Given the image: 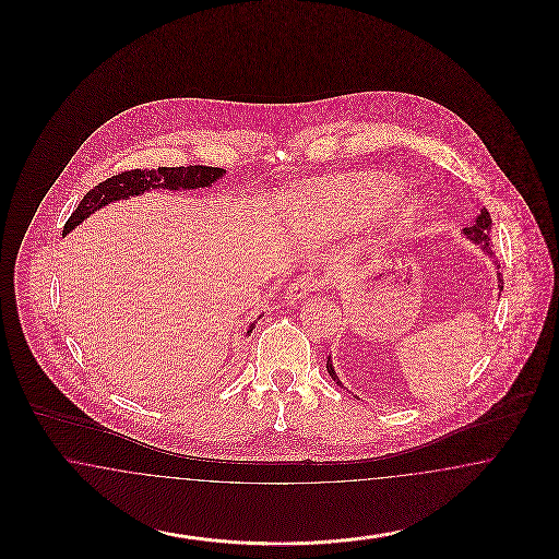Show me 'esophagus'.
Instances as JSON below:
<instances>
[{
    "label": "esophagus",
    "mask_w": 559,
    "mask_h": 559,
    "mask_svg": "<svg viewBox=\"0 0 559 559\" xmlns=\"http://www.w3.org/2000/svg\"><path fill=\"white\" fill-rule=\"evenodd\" d=\"M326 285V276L317 274V272H306L301 276H297L287 287V299H301L308 293L319 292L320 287Z\"/></svg>",
    "instance_id": "obj_1"
}]
</instances>
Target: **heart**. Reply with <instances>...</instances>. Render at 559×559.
I'll return each instance as SVG.
<instances>
[{
	"instance_id": "heart-1",
	"label": "heart",
	"mask_w": 559,
	"mask_h": 559,
	"mask_svg": "<svg viewBox=\"0 0 559 559\" xmlns=\"http://www.w3.org/2000/svg\"><path fill=\"white\" fill-rule=\"evenodd\" d=\"M404 185L385 174H352L329 180L322 188L326 217L333 228H360L379 217V230L388 239L408 237L424 219L417 199H402Z\"/></svg>"
}]
</instances>
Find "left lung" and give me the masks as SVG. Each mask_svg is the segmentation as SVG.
<instances>
[{"label":"left lung","mask_w":559,"mask_h":559,"mask_svg":"<svg viewBox=\"0 0 559 559\" xmlns=\"http://www.w3.org/2000/svg\"><path fill=\"white\" fill-rule=\"evenodd\" d=\"M490 226H492L490 213L486 212V210H479V215L476 217V224H474V226H469V228H463V235H465L467 239L472 240V242L479 245L488 255H492V253H490ZM497 276H499V289H503L501 272H497ZM326 371H329L333 381H337V385H342V381L337 379L335 369H333V365H331V356H329V360H326ZM342 388H344V385H342Z\"/></svg>","instance_id":"obj_1"}]
</instances>
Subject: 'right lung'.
<instances>
[{
    "instance_id": "1",
    "label": "right lung",
    "mask_w": 559,
    "mask_h": 559,
    "mask_svg": "<svg viewBox=\"0 0 559 559\" xmlns=\"http://www.w3.org/2000/svg\"><path fill=\"white\" fill-rule=\"evenodd\" d=\"M226 169L219 167H207V165H188V167H159V169H132V171H121L98 187L92 188L83 199H81L78 210L71 213V217L64 224L62 235H69L75 226H80L85 217L92 213L107 207L115 201L130 199L144 194L146 190L153 188H167V190H192V188H210L213 182H217ZM255 322L249 326L247 335L253 331Z\"/></svg>"
}]
</instances>
